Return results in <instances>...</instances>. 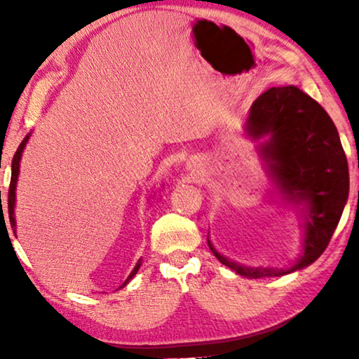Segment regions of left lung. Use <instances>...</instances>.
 I'll list each match as a JSON object with an SVG mask.
<instances>
[{
  "mask_svg": "<svg viewBox=\"0 0 359 359\" xmlns=\"http://www.w3.org/2000/svg\"><path fill=\"white\" fill-rule=\"evenodd\" d=\"M247 131L259 139L278 187L290 199L306 201L309 218L304 253L290 269L245 267L226 259L209 242L220 263L248 278L278 277L312 264L326 250L348 198V163L337 128L326 111L293 85L272 87L253 102Z\"/></svg>",
  "mask_w": 359,
  "mask_h": 359,
  "instance_id": "8db88e82",
  "label": "left lung"
}]
</instances>
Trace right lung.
Listing matches in <instances>:
<instances>
[{
	"label": "right lung",
	"instance_id": "add662e5",
	"mask_svg": "<svg viewBox=\"0 0 359 359\" xmlns=\"http://www.w3.org/2000/svg\"><path fill=\"white\" fill-rule=\"evenodd\" d=\"M28 141V136L23 139L22 144L19 145V149H17L14 158H12V174H11V184H9V193H8V210H9V220H11V226L15 228V218H14V205H15V184H17V177H19V166H20V156H22V151H23V147H25V144ZM139 267H141V259L137 261V264L135 269H133V272L130 274V277L126 278V280L123 282V285L121 287H125L126 283H128L133 277H135L137 274ZM120 287V288H121Z\"/></svg>",
	"mask_w": 359,
	"mask_h": 359
}]
</instances>
